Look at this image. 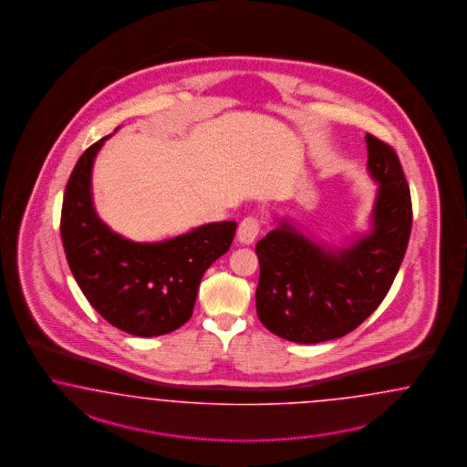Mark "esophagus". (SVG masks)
I'll use <instances>...</instances> for the list:
<instances>
[{"label":"esophagus","instance_id":"34e87169","mask_svg":"<svg viewBox=\"0 0 467 467\" xmlns=\"http://www.w3.org/2000/svg\"><path fill=\"white\" fill-rule=\"evenodd\" d=\"M258 233H260V221L256 217H253V215H248L240 223L238 240L243 244H252L253 241L256 240Z\"/></svg>","mask_w":467,"mask_h":467}]
</instances>
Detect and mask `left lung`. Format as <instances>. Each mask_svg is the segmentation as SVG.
<instances>
[{"label": "left lung", "mask_w": 467, "mask_h": 467, "mask_svg": "<svg viewBox=\"0 0 467 467\" xmlns=\"http://www.w3.org/2000/svg\"><path fill=\"white\" fill-rule=\"evenodd\" d=\"M367 168L379 183L372 233L328 252L280 223L256 243V313L284 340L319 343L345 337L378 309L391 289L411 233V195L400 158L367 134Z\"/></svg>", "instance_id": "1"}]
</instances>
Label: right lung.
Here are the masks:
<instances>
[{"mask_svg":"<svg viewBox=\"0 0 467 467\" xmlns=\"http://www.w3.org/2000/svg\"><path fill=\"white\" fill-rule=\"evenodd\" d=\"M107 139L81 154L67 180L64 253L79 289L103 319L129 335L160 337L189 321L202 275L229 250L236 223L205 224L160 243H132L115 234L91 202V168Z\"/></svg>","mask_w":467,"mask_h":467,"instance_id":"obj_1","label":"right lung"}]
</instances>
